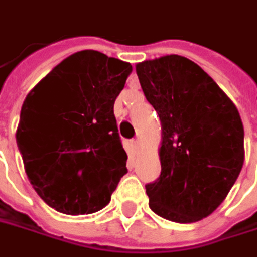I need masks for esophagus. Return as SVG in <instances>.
Listing matches in <instances>:
<instances>
[{
	"label": "esophagus",
	"mask_w": 257,
	"mask_h": 257,
	"mask_svg": "<svg viewBox=\"0 0 257 257\" xmlns=\"http://www.w3.org/2000/svg\"><path fill=\"white\" fill-rule=\"evenodd\" d=\"M130 147H132L133 151H137L139 150V147H140V140H132L130 141Z\"/></svg>",
	"instance_id": "obj_1"
}]
</instances>
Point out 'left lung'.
I'll list each match as a JSON object with an SVG mask.
<instances>
[{"label":"left lung","mask_w":257,"mask_h":257,"mask_svg":"<svg viewBox=\"0 0 257 257\" xmlns=\"http://www.w3.org/2000/svg\"><path fill=\"white\" fill-rule=\"evenodd\" d=\"M146 99L161 120V174L146 185L161 218L191 223L223 202L245 160L236 106L206 72L180 55L136 65Z\"/></svg>","instance_id":"8db88e82"}]
</instances>
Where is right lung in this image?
I'll return each instance as SVG.
<instances>
[{"instance_id":"obj_1","label":"right lung","mask_w":257,"mask_h":257,"mask_svg":"<svg viewBox=\"0 0 257 257\" xmlns=\"http://www.w3.org/2000/svg\"><path fill=\"white\" fill-rule=\"evenodd\" d=\"M132 70L127 62L80 51L24 101L17 144L34 189L58 212L100 211L127 173L113 108Z\"/></svg>"}]
</instances>
